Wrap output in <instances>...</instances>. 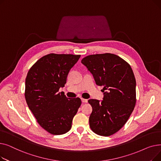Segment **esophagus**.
<instances>
[{
	"instance_id": "esophagus-1",
	"label": "esophagus",
	"mask_w": 161,
	"mask_h": 161,
	"mask_svg": "<svg viewBox=\"0 0 161 161\" xmlns=\"http://www.w3.org/2000/svg\"><path fill=\"white\" fill-rule=\"evenodd\" d=\"M81 102L83 103H87V100L84 99V98H81Z\"/></svg>"
}]
</instances>
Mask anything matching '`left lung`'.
Instances as JSON below:
<instances>
[{
  "mask_svg": "<svg viewBox=\"0 0 161 161\" xmlns=\"http://www.w3.org/2000/svg\"><path fill=\"white\" fill-rule=\"evenodd\" d=\"M81 63L92 74L97 86H103V100L89 99L91 130L109 136L119 130L128 121L136 104V82L129 63L112 53L91 55Z\"/></svg>",
  "mask_w": 161,
  "mask_h": 161,
  "instance_id": "obj_1",
  "label": "left lung"
}]
</instances>
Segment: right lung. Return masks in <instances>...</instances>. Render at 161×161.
I'll use <instances>...</instances> for the list:
<instances>
[{"label":"right lung","instance_id":"1","mask_svg":"<svg viewBox=\"0 0 161 161\" xmlns=\"http://www.w3.org/2000/svg\"><path fill=\"white\" fill-rule=\"evenodd\" d=\"M80 55L50 53L40 58L28 72L25 97L30 110L42 128L52 134L69 131L81 106L80 98H67L63 92L70 69Z\"/></svg>","mask_w":161,"mask_h":161}]
</instances>
